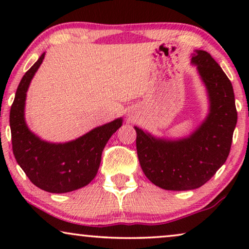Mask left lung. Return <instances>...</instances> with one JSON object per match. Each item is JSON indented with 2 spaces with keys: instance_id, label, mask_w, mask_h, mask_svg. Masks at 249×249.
I'll return each instance as SVG.
<instances>
[{
  "instance_id": "8db88e82",
  "label": "left lung",
  "mask_w": 249,
  "mask_h": 249,
  "mask_svg": "<svg viewBox=\"0 0 249 249\" xmlns=\"http://www.w3.org/2000/svg\"><path fill=\"white\" fill-rule=\"evenodd\" d=\"M197 66L210 98L206 120L189 137L166 141L135 127L136 147L142 172L155 186L166 190L199 188L227 161L237 124L231 81L205 51H196Z\"/></svg>"
}]
</instances>
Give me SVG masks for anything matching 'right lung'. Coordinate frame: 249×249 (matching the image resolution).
<instances>
[{
  "instance_id": "obj_1",
  "label": "right lung",
  "mask_w": 249,
  "mask_h": 249,
  "mask_svg": "<svg viewBox=\"0 0 249 249\" xmlns=\"http://www.w3.org/2000/svg\"><path fill=\"white\" fill-rule=\"evenodd\" d=\"M45 53L25 73L10 110L12 151L30 181L49 193L62 194L79 189L95 178L102 152L112 135L121 127L122 119L103 124L64 144L44 142L33 134L25 121L26 93Z\"/></svg>"
}]
</instances>
